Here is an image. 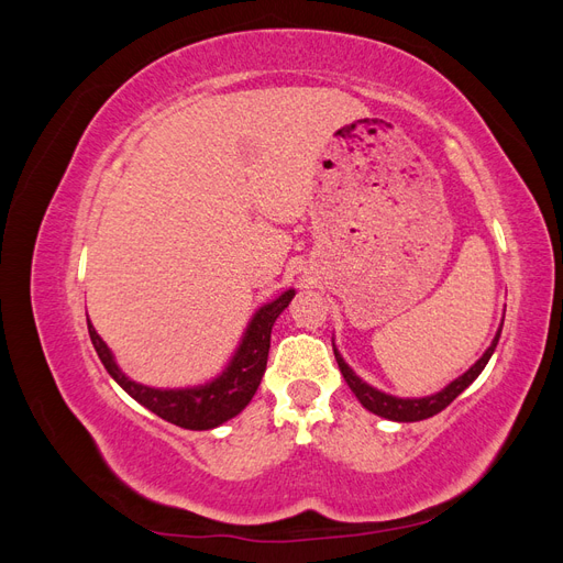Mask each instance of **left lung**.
Wrapping results in <instances>:
<instances>
[{"instance_id":"obj_1","label":"left lung","mask_w":563,"mask_h":563,"mask_svg":"<svg viewBox=\"0 0 563 563\" xmlns=\"http://www.w3.org/2000/svg\"><path fill=\"white\" fill-rule=\"evenodd\" d=\"M500 331L503 327L498 329L496 338H493L490 347L476 360L474 366H470L463 376L455 378L453 383H449L444 389L437 391V395H430V397H420V399H401V397H391V395H385V391L371 387L368 383H364L356 373L345 364L343 356H340V352L335 350L333 345V354H335V362H338V368L340 373H343L345 383L350 385V389L354 391V397L362 401L364 408H368L371 413H376L380 418H387V420H397V422H418V420H424V418H432L437 416L439 411H444V408L460 395V391H465L476 378H479V373L484 371V366L488 364L490 354L496 352V345L500 340Z\"/></svg>"}]
</instances>
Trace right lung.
Listing matches in <instances>:
<instances>
[{"mask_svg":"<svg viewBox=\"0 0 563 563\" xmlns=\"http://www.w3.org/2000/svg\"><path fill=\"white\" fill-rule=\"evenodd\" d=\"M296 296L294 288H288L279 298L263 305V308L253 314L240 347L234 350V356L225 371L216 376L213 380L197 385V387H180V389H162V387H147L131 380L122 368L117 366L110 347L103 343L89 321V335L91 343L100 356V362L108 368L110 376L124 391L157 413L166 422H174L185 430H211L223 424L225 420L242 413L253 399L255 389H258L263 373L267 366V352H269V333L275 327L277 317L288 308V302Z\"/></svg>","mask_w":563,"mask_h":563,"instance_id":"add662e5","label":"right lung"}]
</instances>
